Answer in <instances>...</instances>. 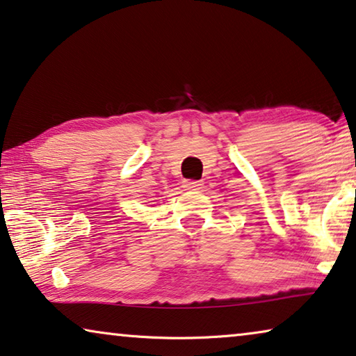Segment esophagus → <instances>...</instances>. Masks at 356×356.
<instances>
[{
	"label": "esophagus",
	"instance_id": "34e87169",
	"mask_svg": "<svg viewBox=\"0 0 356 356\" xmlns=\"http://www.w3.org/2000/svg\"><path fill=\"white\" fill-rule=\"evenodd\" d=\"M183 186L186 189H197L200 184H199V181H194V179H184Z\"/></svg>",
	"mask_w": 356,
	"mask_h": 356
}]
</instances>
